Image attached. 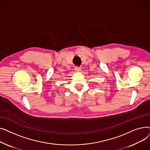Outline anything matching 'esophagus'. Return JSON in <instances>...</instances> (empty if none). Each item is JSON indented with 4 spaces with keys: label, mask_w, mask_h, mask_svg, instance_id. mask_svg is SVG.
<instances>
[{
    "label": "esophagus",
    "mask_w": 150,
    "mask_h": 150,
    "mask_svg": "<svg viewBox=\"0 0 150 150\" xmlns=\"http://www.w3.org/2000/svg\"><path fill=\"white\" fill-rule=\"evenodd\" d=\"M75 70L76 71V72H80V71L81 70V69L80 67H75Z\"/></svg>",
    "instance_id": "1"
}]
</instances>
